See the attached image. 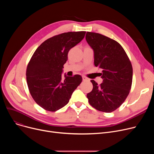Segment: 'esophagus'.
<instances>
[{"mask_svg": "<svg viewBox=\"0 0 154 154\" xmlns=\"http://www.w3.org/2000/svg\"><path fill=\"white\" fill-rule=\"evenodd\" d=\"M82 79H83L84 81H89V80H90L89 79L87 78L86 77H85V76H82Z\"/></svg>", "mask_w": 154, "mask_h": 154, "instance_id": "1", "label": "esophagus"}]
</instances>
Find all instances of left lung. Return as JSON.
<instances>
[{"label":"left lung","instance_id":"obj_1","mask_svg":"<svg viewBox=\"0 0 154 154\" xmlns=\"http://www.w3.org/2000/svg\"><path fill=\"white\" fill-rule=\"evenodd\" d=\"M87 43L94 52V65L102 69L103 82L91 80L92 91L87 94L88 102L99 111L110 113L125 100L132 83L131 62L121 45L108 37L87 32Z\"/></svg>","mask_w":154,"mask_h":154}]
</instances>
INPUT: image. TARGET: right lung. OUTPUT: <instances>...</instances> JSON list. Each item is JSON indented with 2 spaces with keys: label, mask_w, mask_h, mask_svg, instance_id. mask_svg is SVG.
I'll return each mask as SVG.
<instances>
[{
  "label": "right lung",
  "mask_w": 154,
  "mask_h": 154,
  "mask_svg": "<svg viewBox=\"0 0 154 154\" xmlns=\"http://www.w3.org/2000/svg\"><path fill=\"white\" fill-rule=\"evenodd\" d=\"M85 31L69 32L47 39L32 55L26 70L29 92L44 110L55 112L68 103L82 81L80 75L62 78L69 51L84 38Z\"/></svg>",
  "instance_id": "right-lung-1"
}]
</instances>
